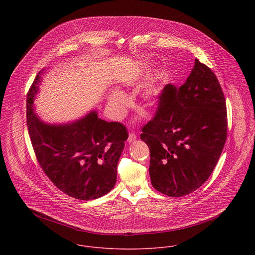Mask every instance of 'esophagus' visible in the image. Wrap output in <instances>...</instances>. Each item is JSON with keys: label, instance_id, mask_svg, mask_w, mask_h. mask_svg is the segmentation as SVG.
<instances>
[{"label": "esophagus", "instance_id": "1", "mask_svg": "<svg viewBox=\"0 0 255 255\" xmlns=\"http://www.w3.org/2000/svg\"><path fill=\"white\" fill-rule=\"evenodd\" d=\"M135 139H136V134H135V133H133V132H130V133L128 134V141L131 143V142H133Z\"/></svg>", "mask_w": 255, "mask_h": 255}]
</instances>
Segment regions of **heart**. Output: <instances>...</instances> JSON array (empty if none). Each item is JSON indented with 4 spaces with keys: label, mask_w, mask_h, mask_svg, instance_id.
<instances>
[{
    "label": "heart",
    "mask_w": 255,
    "mask_h": 255,
    "mask_svg": "<svg viewBox=\"0 0 255 255\" xmlns=\"http://www.w3.org/2000/svg\"><path fill=\"white\" fill-rule=\"evenodd\" d=\"M155 98V94L153 93L152 89H148L144 94V100L147 104H151ZM127 104V98L125 95L119 92H115L110 95L108 99V105L110 108L116 112L117 114H121L124 111V107Z\"/></svg>",
    "instance_id": "heart-1"
}]
</instances>
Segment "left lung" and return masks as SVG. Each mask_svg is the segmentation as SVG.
I'll return each instance as SVG.
<instances>
[{
    "label": "left lung",
    "mask_w": 255,
    "mask_h": 255,
    "mask_svg": "<svg viewBox=\"0 0 255 255\" xmlns=\"http://www.w3.org/2000/svg\"><path fill=\"white\" fill-rule=\"evenodd\" d=\"M227 108L218 78L195 59L180 88L168 84L154 118L141 128L154 188L181 197L208 180L227 139Z\"/></svg>",
    "instance_id": "obj_1"
}]
</instances>
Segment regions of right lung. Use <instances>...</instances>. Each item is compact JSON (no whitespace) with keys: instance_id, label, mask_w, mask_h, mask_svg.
I'll list each match as a JSON object with an SVG mask.
<instances>
[{"instance_id":"obj_1","label":"right lung","mask_w":255,"mask_h":255,"mask_svg":"<svg viewBox=\"0 0 255 255\" xmlns=\"http://www.w3.org/2000/svg\"><path fill=\"white\" fill-rule=\"evenodd\" d=\"M27 94L26 116L30 140L44 173L73 198L92 200L107 194L117 181L118 162L128 139L123 124L106 122L91 111L69 124H46L34 112L41 74Z\"/></svg>"}]
</instances>
